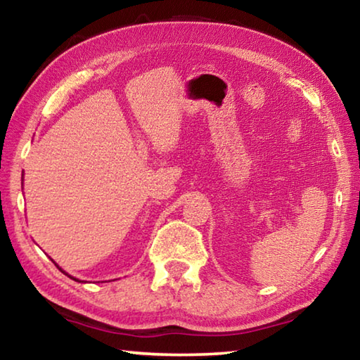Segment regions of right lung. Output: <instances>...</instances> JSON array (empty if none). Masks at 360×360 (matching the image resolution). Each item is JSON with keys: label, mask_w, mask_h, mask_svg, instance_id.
Here are the masks:
<instances>
[{"label": "right lung", "mask_w": 360, "mask_h": 360, "mask_svg": "<svg viewBox=\"0 0 360 360\" xmlns=\"http://www.w3.org/2000/svg\"><path fill=\"white\" fill-rule=\"evenodd\" d=\"M58 269H60V271H61L63 274H66V272H64V271L61 269V267H58ZM66 276H68V277H70V276H69V274H66ZM70 278H72V280H77V278H74V277H70ZM77 282H78V280H77Z\"/></svg>", "instance_id": "obj_1"}]
</instances>
